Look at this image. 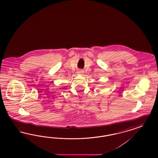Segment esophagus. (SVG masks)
Here are the masks:
<instances>
[{
  "instance_id": "obj_1",
  "label": "esophagus",
  "mask_w": 158,
  "mask_h": 158,
  "mask_svg": "<svg viewBox=\"0 0 158 158\" xmlns=\"http://www.w3.org/2000/svg\"><path fill=\"white\" fill-rule=\"evenodd\" d=\"M83 71H81V70H79L78 71H77V73L78 74H79V75H81V74H83Z\"/></svg>"
}]
</instances>
